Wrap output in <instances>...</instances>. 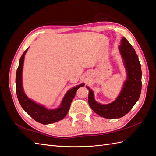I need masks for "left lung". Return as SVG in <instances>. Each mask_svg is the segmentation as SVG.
<instances>
[{"label":"left lung","mask_w":156,"mask_h":156,"mask_svg":"<svg viewBox=\"0 0 156 156\" xmlns=\"http://www.w3.org/2000/svg\"><path fill=\"white\" fill-rule=\"evenodd\" d=\"M128 72V78L122 92L113 102L100 104L94 98V93L88 87V103L90 108L100 116L108 119L122 118L127 114L139 100L142 90V69L134 48L125 38L119 46Z\"/></svg>","instance_id":"obj_1"}]
</instances>
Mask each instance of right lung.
Instances as JSON below:
<instances>
[{"label": "right lung", "instance_id": "1", "mask_svg": "<svg viewBox=\"0 0 156 156\" xmlns=\"http://www.w3.org/2000/svg\"><path fill=\"white\" fill-rule=\"evenodd\" d=\"M27 50H25L20 58L16 75V95L20 106L35 121L41 124H49L61 120L68 114L71 102L76 95L77 90L80 87L84 86V84H80L68 91L62 102L60 107L58 109L48 110L44 106L33 102L29 99L24 94L23 88V83H22V72H23L24 58Z\"/></svg>", "mask_w": 156, "mask_h": 156}]
</instances>
